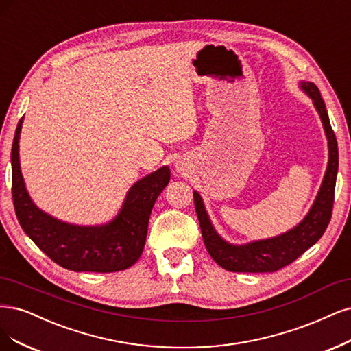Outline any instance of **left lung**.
Returning <instances> with one entry per match:
<instances>
[{"mask_svg":"<svg viewBox=\"0 0 351 351\" xmlns=\"http://www.w3.org/2000/svg\"><path fill=\"white\" fill-rule=\"evenodd\" d=\"M304 88L313 100L317 110L324 123L325 134L328 138L330 160L327 173H325L322 186L317 196L312 209L296 228L291 231L270 239L256 241L247 245H231L215 232L210 225L209 217L204 210L203 202L199 193H193L195 196V208L199 217V223L202 229L203 243L206 245L210 257L228 271L239 273H271L277 271L298 257H300L309 247H312L324 235L327 229L334 206V191L335 180L338 171V145L334 130L330 123L328 112L325 108V103L321 97V93L315 84L302 82Z\"/></svg>","mask_w":351,"mask_h":351,"instance_id":"8db88e82","label":"left lung"}]
</instances>
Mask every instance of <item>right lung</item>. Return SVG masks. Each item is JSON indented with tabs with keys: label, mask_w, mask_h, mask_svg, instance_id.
<instances>
[{
	"label": "right lung",
	"mask_w": 351,
	"mask_h": 351,
	"mask_svg": "<svg viewBox=\"0 0 351 351\" xmlns=\"http://www.w3.org/2000/svg\"><path fill=\"white\" fill-rule=\"evenodd\" d=\"M23 117L11 148V195L23 231L60 267L74 271L113 273L134 265L143 251L154 203L170 181L168 167L132 186L116 219L101 226H75L53 219L32 203L19 162Z\"/></svg>",
	"instance_id": "obj_1"
}]
</instances>
